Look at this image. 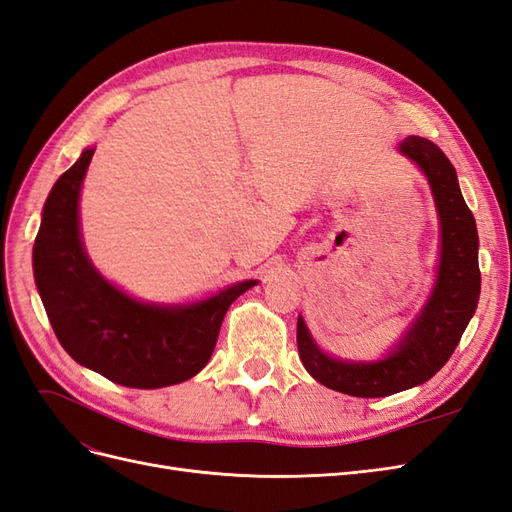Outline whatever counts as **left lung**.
I'll list each match as a JSON object with an SVG mask.
<instances>
[{
  "mask_svg": "<svg viewBox=\"0 0 512 512\" xmlns=\"http://www.w3.org/2000/svg\"><path fill=\"white\" fill-rule=\"evenodd\" d=\"M397 149L423 170L440 220L438 275L427 303L378 361H346L327 354L314 342L303 316L297 320L299 356L309 376L352 397H386L436 376L455 352L480 294L478 232L455 166L423 136H406Z\"/></svg>",
  "mask_w": 512,
  "mask_h": 512,
  "instance_id": "left-lung-1",
  "label": "left lung"
}]
</instances>
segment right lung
<instances>
[{
	"label": "right lung",
	"instance_id": "add662e5",
	"mask_svg": "<svg viewBox=\"0 0 512 512\" xmlns=\"http://www.w3.org/2000/svg\"><path fill=\"white\" fill-rule=\"evenodd\" d=\"M87 147L46 198L34 243V277L46 316L72 359L130 389H162L196 376L218 342L222 320L256 280L232 284L194 303H145L91 265L81 239L79 198Z\"/></svg>",
	"mask_w": 512,
	"mask_h": 512
}]
</instances>
